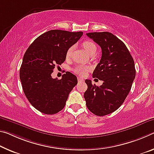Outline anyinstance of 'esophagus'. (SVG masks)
<instances>
[{
	"label": "esophagus",
	"mask_w": 154,
	"mask_h": 154,
	"mask_svg": "<svg viewBox=\"0 0 154 154\" xmlns=\"http://www.w3.org/2000/svg\"><path fill=\"white\" fill-rule=\"evenodd\" d=\"M78 81H79V82H84V79H82V78L78 77Z\"/></svg>",
	"instance_id": "1"
}]
</instances>
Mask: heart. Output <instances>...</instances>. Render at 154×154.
<instances>
[{
	"label": "heart",
	"instance_id": "heart-1",
	"mask_svg": "<svg viewBox=\"0 0 154 154\" xmlns=\"http://www.w3.org/2000/svg\"><path fill=\"white\" fill-rule=\"evenodd\" d=\"M82 46L86 52L90 55L94 54L97 51V46L91 40H85L84 42L82 43ZM73 51V46H70L68 48L66 52V58H70L71 56L72 52ZM91 69V67L89 66H84V65H78L76 67L74 68L73 71H74L76 74L81 75V76H85L86 75L88 71Z\"/></svg>",
	"mask_w": 154,
	"mask_h": 154
}]
</instances>
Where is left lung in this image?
<instances>
[{"label":"left lung","instance_id":"1","mask_svg":"<svg viewBox=\"0 0 154 154\" xmlns=\"http://www.w3.org/2000/svg\"><path fill=\"white\" fill-rule=\"evenodd\" d=\"M86 35L100 46L101 60L92 77L103 83L99 87L86 79L84 98L88 109L97 116L111 114L120 107L130 92L136 76L134 62L128 48L109 32H93Z\"/></svg>","mask_w":154,"mask_h":154}]
</instances>
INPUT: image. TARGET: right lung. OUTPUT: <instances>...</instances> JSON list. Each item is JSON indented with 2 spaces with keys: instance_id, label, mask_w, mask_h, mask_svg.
Listing matches in <instances>:
<instances>
[{
  "instance_id": "obj_1",
  "label": "right lung",
  "mask_w": 154,
  "mask_h": 154,
  "mask_svg": "<svg viewBox=\"0 0 154 154\" xmlns=\"http://www.w3.org/2000/svg\"><path fill=\"white\" fill-rule=\"evenodd\" d=\"M83 35L82 31L51 30L39 36L24 53L20 69L24 93L38 111L54 114L64 108L68 95L77 84V77L70 72L61 79H53L56 65L66 60L67 50Z\"/></svg>"
}]
</instances>
